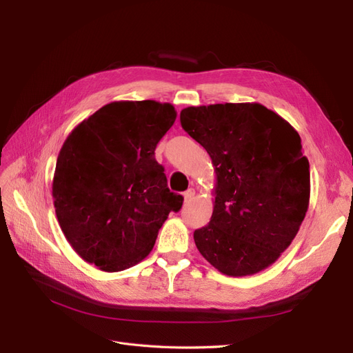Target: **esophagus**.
Instances as JSON below:
<instances>
[{
  "instance_id": "esophagus-1",
  "label": "esophagus",
  "mask_w": 353,
  "mask_h": 353,
  "mask_svg": "<svg viewBox=\"0 0 353 353\" xmlns=\"http://www.w3.org/2000/svg\"><path fill=\"white\" fill-rule=\"evenodd\" d=\"M194 194H196V191L193 190V188H190V190H187L185 191V193H184V201L185 203H188L191 199H193L194 197Z\"/></svg>"
}]
</instances>
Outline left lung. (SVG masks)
I'll use <instances>...</instances> for the list:
<instances>
[{"label":"left lung","instance_id":"obj_1","mask_svg":"<svg viewBox=\"0 0 353 353\" xmlns=\"http://www.w3.org/2000/svg\"><path fill=\"white\" fill-rule=\"evenodd\" d=\"M179 121L216 174L210 222L194 231L199 252L231 276L268 268L296 237L309 205L301 137L259 103L187 108Z\"/></svg>","mask_w":353,"mask_h":353}]
</instances>
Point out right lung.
<instances>
[{
  "mask_svg": "<svg viewBox=\"0 0 353 353\" xmlns=\"http://www.w3.org/2000/svg\"><path fill=\"white\" fill-rule=\"evenodd\" d=\"M172 104L113 101L81 122L57 157L52 197L60 228L83 261L105 272L141 262L184 197L168 188L157 143Z\"/></svg>",
  "mask_w": 353,
  "mask_h": 353,
  "instance_id": "right-lung-1",
  "label": "right lung"
}]
</instances>
